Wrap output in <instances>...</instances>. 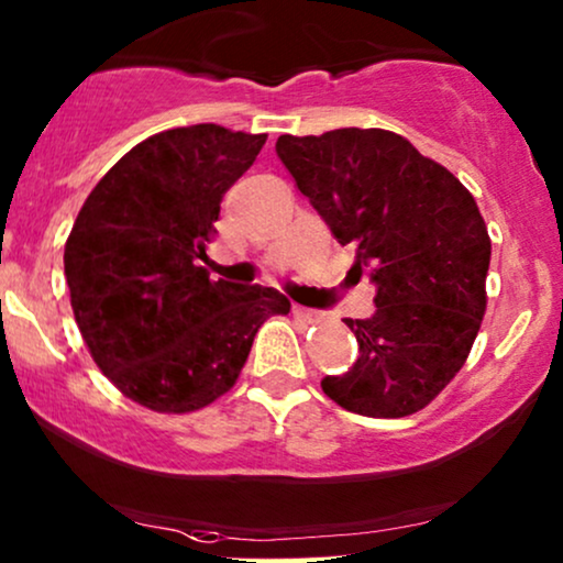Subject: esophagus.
<instances>
[{"instance_id":"esophagus-1","label":"esophagus","mask_w":563,"mask_h":563,"mask_svg":"<svg viewBox=\"0 0 563 563\" xmlns=\"http://www.w3.org/2000/svg\"><path fill=\"white\" fill-rule=\"evenodd\" d=\"M292 313H295V318H300L302 323H318L321 321V313H318V310H313V308H302V305H295L292 308Z\"/></svg>"}]
</instances>
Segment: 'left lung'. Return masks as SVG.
I'll return each instance as SVG.
<instances>
[{"label":"left lung","mask_w":563,"mask_h":563,"mask_svg":"<svg viewBox=\"0 0 563 563\" xmlns=\"http://www.w3.org/2000/svg\"><path fill=\"white\" fill-rule=\"evenodd\" d=\"M276 154L360 274L376 313L344 318L360 355L323 394L365 418H407L462 371L485 316L488 227L446 166L378 128L282 135Z\"/></svg>","instance_id":"8db88e82"}]
</instances>
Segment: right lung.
<instances>
[{
	"label": "right lung",
	"mask_w": 563,
	"mask_h": 563,
	"mask_svg": "<svg viewBox=\"0 0 563 563\" xmlns=\"http://www.w3.org/2000/svg\"><path fill=\"white\" fill-rule=\"evenodd\" d=\"M263 143L211 122L145 137L99 179L69 232L65 276L90 357L154 412H196L227 394L263 321L289 313L276 289L213 282L200 266L221 198Z\"/></svg>",
	"instance_id": "right-lung-1"
}]
</instances>
